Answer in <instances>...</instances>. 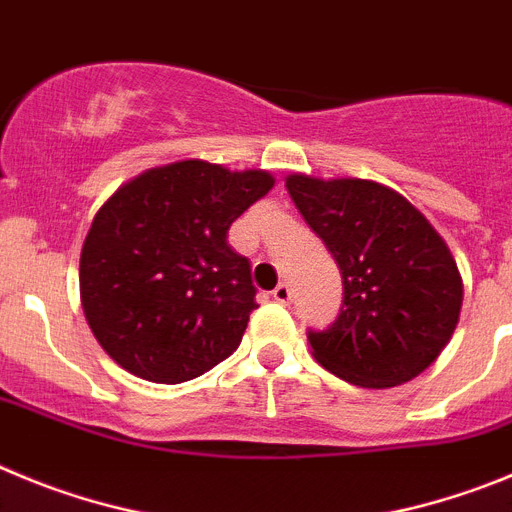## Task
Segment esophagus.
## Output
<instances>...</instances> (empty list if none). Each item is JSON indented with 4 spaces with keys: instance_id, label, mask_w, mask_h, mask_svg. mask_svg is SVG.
<instances>
[{
    "instance_id": "obj_1",
    "label": "esophagus",
    "mask_w": 512,
    "mask_h": 512,
    "mask_svg": "<svg viewBox=\"0 0 512 512\" xmlns=\"http://www.w3.org/2000/svg\"><path fill=\"white\" fill-rule=\"evenodd\" d=\"M273 298L278 303H290V301H293V288H290L288 283H280L278 288L273 290Z\"/></svg>"
}]
</instances>
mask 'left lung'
Returning a JSON list of instances; mask_svg holds the SVG:
<instances>
[{"label": "left lung", "mask_w": 512, "mask_h": 512, "mask_svg": "<svg viewBox=\"0 0 512 512\" xmlns=\"http://www.w3.org/2000/svg\"><path fill=\"white\" fill-rule=\"evenodd\" d=\"M290 199L342 273V308L308 329L313 357L362 388H395L449 344L462 278L444 239L400 193L372 181L290 176Z\"/></svg>", "instance_id": "8db88e82"}]
</instances>
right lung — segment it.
<instances>
[{"label": "right lung", "mask_w": 512, "mask_h": 512, "mask_svg": "<svg viewBox=\"0 0 512 512\" xmlns=\"http://www.w3.org/2000/svg\"><path fill=\"white\" fill-rule=\"evenodd\" d=\"M273 183L265 170L183 160L132 178L96 211L81 250V306L119 367L176 385L239 347L257 290L227 232Z\"/></svg>", "instance_id": "obj_1"}]
</instances>
